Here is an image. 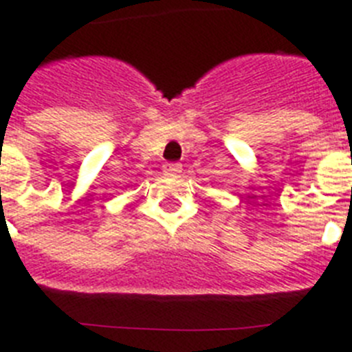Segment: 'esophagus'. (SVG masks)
<instances>
[{
	"mask_svg": "<svg viewBox=\"0 0 352 352\" xmlns=\"http://www.w3.org/2000/svg\"><path fill=\"white\" fill-rule=\"evenodd\" d=\"M163 173H165V174H178V173H182V163H174V162L163 163Z\"/></svg>",
	"mask_w": 352,
	"mask_h": 352,
	"instance_id": "esophagus-1",
	"label": "esophagus"
}]
</instances>
